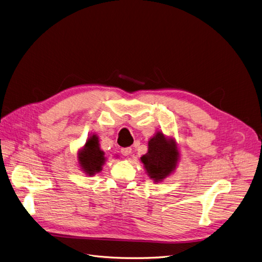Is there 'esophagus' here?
Returning <instances> with one entry per match:
<instances>
[{"label": "esophagus", "instance_id": "1", "mask_svg": "<svg viewBox=\"0 0 262 262\" xmlns=\"http://www.w3.org/2000/svg\"><path fill=\"white\" fill-rule=\"evenodd\" d=\"M131 151H132V149L130 148V147H127V148H121L120 149V152H121V155L122 156H125V157H128L130 153H131Z\"/></svg>", "mask_w": 262, "mask_h": 262}]
</instances>
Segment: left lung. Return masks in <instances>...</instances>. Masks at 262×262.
<instances>
[{
    "mask_svg": "<svg viewBox=\"0 0 262 262\" xmlns=\"http://www.w3.org/2000/svg\"><path fill=\"white\" fill-rule=\"evenodd\" d=\"M179 152L174 143L168 142L162 133L151 138L148 153L141 158L148 174L156 182L169 176L177 164Z\"/></svg>",
    "mask_w": 262,
    "mask_h": 262,
    "instance_id": "left-lung-1",
    "label": "left lung"
}]
</instances>
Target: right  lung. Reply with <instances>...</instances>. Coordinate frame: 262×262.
Here are the masks:
<instances>
[{
    "label": "right lung",
    "mask_w": 262,
    "mask_h": 262,
    "mask_svg": "<svg viewBox=\"0 0 262 262\" xmlns=\"http://www.w3.org/2000/svg\"><path fill=\"white\" fill-rule=\"evenodd\" d=\"M104 153L99 149L97 136H91L85 143L84 149L79 153V163L83 171L89 176L99 172L104 162Z\"/></svg>",
    "instance_id": "add662e5"
}]
</instances>
